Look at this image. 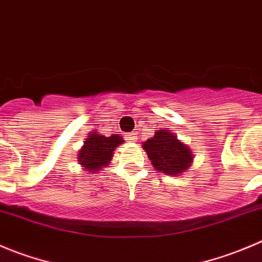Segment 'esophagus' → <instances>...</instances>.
I'll return each instance as SVG.
<instances>
[{
  "label": "esophagus",
  "instance_id": "esophagus-1",
  "mask_svg": "<svg viewBox=\"0 0 262 262\" xmlns=\"http://www.w3.org/2000/svg\"><path fill=\"white\" fill-rule=\"evenodd\" d=\"M126 140L130 142H135L137 140V135L135 132H130V134L126 135Z\"/></svg>",
  "mask_w": 262,
  "mask_h": 262
}]
</instances>
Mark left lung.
<instances>
[{
    "mask_svg": "<svg viewBox=\"0 0 262 262\" xmlns=\"http://www.w3.org/2000/svg\"><path fill=\"white\" fill-rule=\"evenodd\" d=\"M152 167L164 174L178 176L192 165L193 154L190 147L167 128H157L154 136L142 142Z\"/></svg>",
    "mask_w": 262,
    "mask_h": 262,
    "instance_id": "8db88e82",
    "label": "left lung"
}]
</instances>
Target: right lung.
<instances>
[{
  "instance_id": "1",
  "label": "right lung",
  "mask_w": 262,
  "mask_h": 262,
  "mask_svg": "<svg viewBox=\"0 0 262 262\" xmlns=\"http://www.w3.org/2000/svg\"><path fill=\"white\" fill-rule=\"evenodd\" d=\"M123 141L125 140L118 134L104 136L95 130L92 131L79 150L77 162L90 174L98 173V170L110 164L113 158V151Z\"/></svg>"
}]
</instances>
